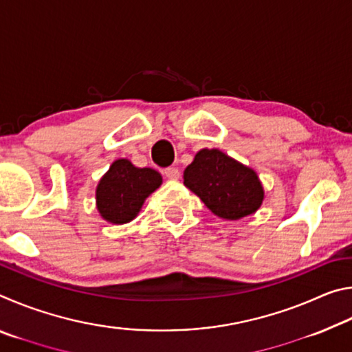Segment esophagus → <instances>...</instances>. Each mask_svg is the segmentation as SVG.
<instances>
[{
	"mask_svg": "<svg viewBox=\"0 0 352 352\" xmlns=\"http://www.w3.org/2000/svg\"><path fill=\"white\" fill-rule=\"evenodd\" d=\"M164 175L169 178V180H178L180 178V170L177 168H168L164 169Z\"/></svg>",
	"mask_w": 352,
	"mask_h": 352,
	"instance_id": "obj_1",
	"label": "esophagus"
}]
</instances>
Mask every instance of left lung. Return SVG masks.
<instances>
[{
	"label": "left lung",
	"instance_id": "8db88e82",
	"mask_svg": "<svg viewBox=\"0 0 352 352\" xmlns=\"http://www.w3.org/2000/svg\"><path fill=\"white\" fill-rule=\"evenodd\" d=\"M183 183L208 210L225 220L254 214L264 201V186L256 170L219 148H201L183 172Z\"/></svg>",
	"mask_w": 352,
	"mask_h": 352
}]
</instances>
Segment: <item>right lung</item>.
Here are the masks:
<instances>
[{"instance_id": "right-lung-1", "label": "right lung", "mask_w": 352, "mask_h": 352, "mask_svg": "<svg viewBox=\"0 0 352 352\" xmlns=\"http://www.w3.org/2000/svg\"><path fill=\"white\" fill-rule=\"evenodd\" d=\"M162 183L163 177L158 170L136 168L127 158L115 160L96 186L98 212L113 225L132 222L146 199Z\"/></svg>"}]
</instances>
